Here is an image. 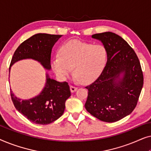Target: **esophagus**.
Returning a JSON list of instances; mask_svg holds the SVG:
<instances>
[{"mask_svg":"<svg viewBox=\"0 0 151 151\" xmlns=\"http://www.w3.org/2000/svg\"><path fill=\"white\" fill-rule=\"evenodd\" d=\"M77 89H78V87H76V86H73V85L70 86V90H71V91L72 93L75 92L77 90Z\"/></svg>","mask_w":151,"mask_h":151,"instance_id":"1","label":"esophagus"}]
</instances>
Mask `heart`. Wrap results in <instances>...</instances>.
<instances>
[{"label":"heart","instance_id":"b5f03b06","mask_svg":"<svg viewBox=\"0 0 151 151\" xmlns=\"http://www.w3.org/2000/svg\"><path fill=\"white\" fill-rule=\"evenodd\" d=\"M108 52L104 45L73 40L61 45L59 56L52 61L53 70L62 78L73 73L82 83L95 81L104 71L107 63Z\"/></svg>","mask_w":151,"mask_h":151}]
</instances>
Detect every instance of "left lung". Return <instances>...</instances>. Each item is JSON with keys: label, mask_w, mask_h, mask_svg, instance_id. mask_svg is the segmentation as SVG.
<instances>
[{"label": "left lung", "mask_w": 151, "mask_h": 151, "mask_svg": "<svg viewBox=\"0 0 151 151\" xmlns=\"http://www.w3.org/2000/svg\"><path fill=\"white\" fill-rule=\"evenodd\" d=\"M92 38L101 40L108 58L100 77L86 87L88 97L84 106L100 120L114 122L131 113L137 104L144 84L141 65L135 51L118 35L108 32ZM122 73L123 78H119Z\"/></svg>", "instance_id": "left-lung-1"}]
</instances>
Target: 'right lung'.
I'll use <instances>...</instances> for the list:
<instances>
[{
	"instance_id": "obj_1",
	"label": "right lung",
	"mask_w": 151,
	"mask_h": 151,
	"mask_svg": "<svg viewBox=\"0 0 151 151\" xmlns=\"http://www.w3.org/2000/svg\"><path fill=\"white\" fill-rule=\"evenodd\" d=\"M62 35L38 34L24 40L16 49L10 67L20 60L32 58L51 69V49ZM10 70V67L9 69ZM46 86L39 96L29 100H21L11 92L14 106L29 120L37 124H49L62 116L65 102L71 96L68 82H59L47 76Z\"/></svg>"
}]
</instances>
